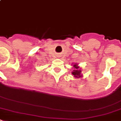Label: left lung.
<instances>
[{
	"instance_id": "1",
	"label": "left lung",
	"mask_w": 121,
	"mask_h": 121,
	"mask_svg": "<svg viewBox=\"0 0 121 121\" xmlns=\"http://www.w3.org/2000/svg\"><path fill=\"white\" fill-rule=\"evenodd\" d=\"M73 66L74 67V68L75 69V70H73V71L72 72V75H73V76L76 78H80L81 77V70H78L79 69V67L78 66V65H77L76 64H75Z\"/></svg>"
}]
</instances>
